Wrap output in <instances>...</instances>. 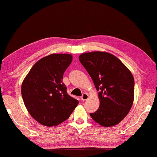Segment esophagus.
<instances>
[{"label": "esophagus", "mask_w": 157, "mask_h": 157, "mask_svg": "<svg viewBox=\"0 0 157 157\" xmlns=\"http://www.w3.org/2000/svg\"><path fill=\"white\" fill-rule=\"evenodd\" d=\"M88 98H89V95L87 94H83L82 95V97H81V99L82 100H86L88 99Z\"/></svg>", "instance_id": "1"}]
</instances>
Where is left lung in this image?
Returning a JSON list of instances; mask_svg holds the SVG:
<instances>
[{
	"mask_svg": "<svg viewBox=\"0 0 157 157\" xmlns=\"http://www.w3.org/2000/svg\"><path fill=\"white\" fill-rule=\"evenodd\" d=\"M79 59L99 91L100 107L90 116L103 127L118 124L129 113L134 102L132 73L118 58L109 52L83 53Z\"/></svg>",
	"mask_w": 157,
	"mask_h": 157,
	"instance_id": "left-lung-1",
	"label": "left lung"
}]
</instances>
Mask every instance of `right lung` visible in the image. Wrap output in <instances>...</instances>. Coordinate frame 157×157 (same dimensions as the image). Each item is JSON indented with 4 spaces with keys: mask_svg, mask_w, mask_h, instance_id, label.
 I'll return each instance as SVG.
<instances>
[{
    "mask_svg": "<svg viewBox=\"0 0 157 157\" xmlns=\"http://www.w3.org/2000/svg\"><path fill=\"white\" fill-rule=\"evenodd\" d=\"M73 57L51 54L34 63L23 81L21 95L34 120L48 127L56 126L69 118L78 100L70 96L62 81Z\"/></svg>",
    "mask_w": 157,
    "mask_h": 157,
    "instance_id": "add662e5",
    "label": "right lung"
}]
</instances>
